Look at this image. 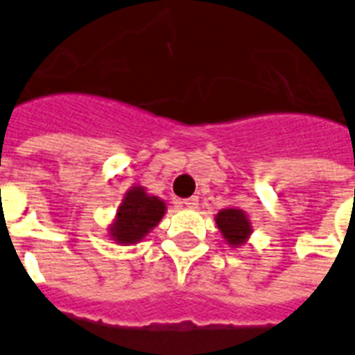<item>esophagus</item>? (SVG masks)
Instances as JSON below:
<instances>
[{
    "label": "esophagus",
    "instance_id": "esophagus-1",
    "mask_svg": "<svg viewBox=\"0 0 355 355\" xmlns=\"http://www.w3.org/2000/svg\"><path fill=\"white\" fill-rule=\"evenodd\" d=\"M182 205H184V207L195 209V207H196V205H198V198H196V196H191V198H186V200H182Z\"/></svg>",
    "mask_w": 355,
    "mask_h": 355
}]
</instances>
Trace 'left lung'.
<instances>
[{"instance_id": "left-lung-1", "label": "left lung", "mask_w": 355, "mask_h": 355, "mask_svg": "<svg viewBox=\"0 0 355 355\" xmlns=\"http://www.w3.org/2000/svg\"><path fill=\"white\" fill-rule=\"evenodd\" d=\"M216 225H218L227 245L234 246V248L245 245L252 234L250 220L241 209H221L216 214Z\"/></svg>"}]
</instances>
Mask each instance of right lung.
<instances>
[{"label": "right lung", "mask_w": 355, "mask_h": 355, "mask_svg": "<svg viewBox=\"0 0 355 355\" xmlns=\"http://www.w3.org/2000/svg\"><path fill=\"white\" fill-rule=\"evenodd\" d=\"M166 212L164 200L148 195L146 189L135 186L125 193L116 220L109 227V236L119 245L139 243L153 227L159 225Z\"/></svg>", "instance_id": "add662e5"}]
</instances>
